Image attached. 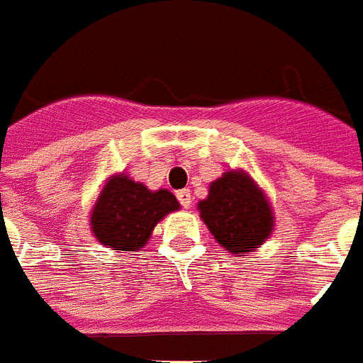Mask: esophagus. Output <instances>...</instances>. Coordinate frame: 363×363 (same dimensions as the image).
<instances>
[{
	"instance_id": "1",
	"label": "esophagus",
	"mask_w": 363,
	"mask_h": 363,
	"mask_svg": "<svg viewBox=\"0 0 363 363\" xmlns=\"http://www.w3.org/2000/svg\"><path fill=\"white\" fill-rule=\"evenodd\" d=\"M177 199H179V202H181L182 208H190V204H192V196H190L189 189L179 190V192H177Z\"/></svg>"
}]
</instances>
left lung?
Returning a JSON list of instances; mask_svg holds the SVG:
<instances>
[{"label":"left lung","instance_id":"left-lung-1","mask_svg":"<svg viewBox=\"0 0 363 363\" xmlns=\"http://www.w3.org/2000/svg\"><path fill=\"white\" fill-rule=\"evenodd\" d=\"M200 216L216 242L232 253L259 247L273 230V212L257 184L240 171L224 173L210 184L199 204Z\"/></svg>","mask_w":363,"mask_h":363}]
</instances>
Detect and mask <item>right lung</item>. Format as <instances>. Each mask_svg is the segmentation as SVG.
Instances as JSON below:
<instances>
[{
    "label": "right lung",
    "mask_w": 363,
    "mask_h": 363,
    "mask_svg": "<svg viewBox=\"0 0 363 363\" xmlns=\"http://www.w3.org/2000/svg\"><path fill=\"white\" fill-rule=\"evenodd\" d=\"M179 210L169 190H149L129 177L116 174L104 186L92 212V232L98 242L120 252L145 245L157 222Z\"/></svg>",
    "instance_id": "add662e5"
}]
</instances>
